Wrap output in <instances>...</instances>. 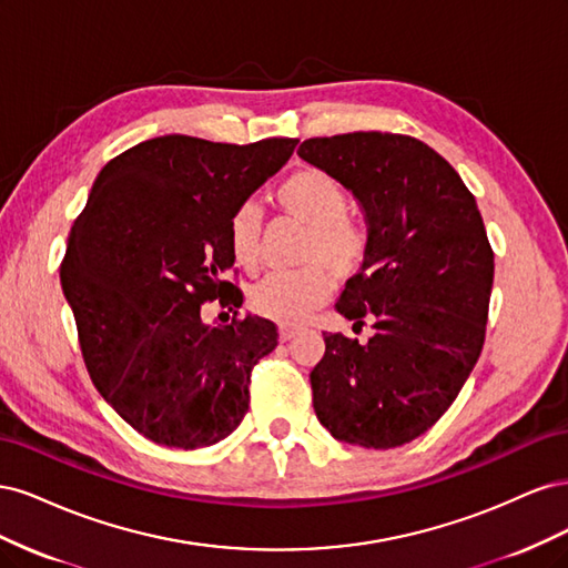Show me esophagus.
<instances>
[{"mask_svg": "<svg viewBox=\"0 0 568 568\" xmlns=\"http://www.w3.org/2000/svg\"><path fill=\"white\" fill-rule=\"evenodd\" d=\"M296 334H298L296 326H286V324L280 326V341H291Z\"/></svg>", "mask_w": 568, "mask_h": 568, "instance_id": "1", "label": "esophagus"}]
</instances>
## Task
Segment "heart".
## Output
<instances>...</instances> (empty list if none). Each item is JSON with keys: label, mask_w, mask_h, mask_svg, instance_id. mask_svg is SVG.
Listing matches in <instances>:
<instances>
[{"label": "heart", "mask_w": 568, "mask_h": 568, "mask_svg": "<svg viewBox=\"0 0 568 568\" xmlns=\"http://www.w3.org/2000/svg\"><path fill=\"white\" fill-rule=\"evenodd\" d=\"M282 211L305 225L296 263L291 272H274L251 288V307L272 322L296 324L329 298L332 277L346 280L363 265L367 236L346 215L348 199L341 182L315 165H303L291 173L277 192ZM261 242V209L242 203L230 217V246L239 265L257 263Z\"/></svg>", "instance_id": "obj_1"}]
</instances>
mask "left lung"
Instances as JSON below:
<instances>
[{
  "label": "left lung",
  "mask_w": 568,
  "mask_h": 568,
  "mask_svg": "<svg viewBox=\"0 0 568 568\" xmlns=\"http://www.w3.org/2000/svg\"><path fill=\"white\" fill-rule=\"evenodd\" d=\"M298 156L359 203L367 255L336 311L365 343L324 336L311 372L320 424L336 440L388 450L428 432L484 348L493 248L474 194L432 146L407 134L315 136Z\"/></svg>",
  "instance_id": "8db88e82"
}]
</instances>
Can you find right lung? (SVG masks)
<instances>
[{"label":"right lung","mask_w":568,"mask_h":568,"mask_svg":"<svg viewBox=\"0 0 568 568\" xmlns=\"http://www.w3.org/2000/svg\"><path fill=\"white\" fill-rule=\"evenodd\" d=\"M296 144L153 136L92 184L61 288L101 398L153 443L209 448L246 415L251 369L277 346V326L255 315L209 324L201 305L242 307V291L222 280L234 265L230 217Z\"/></svg>","instance_id":"1"}]
</instances>
